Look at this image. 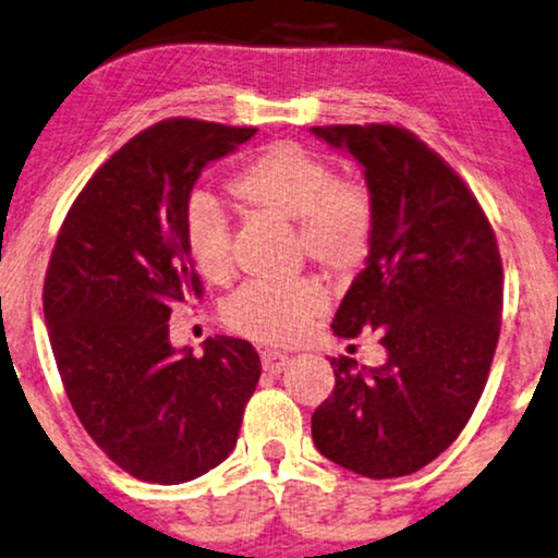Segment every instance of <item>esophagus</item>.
<instances>
[{
  "mask_svg": "<svg viewBox=\"0 0 558 558\" xmlns=\"http://www.w3.org/2000/svg\"><path fill=\"white\" fill-rule=\"evenodd\" d=\"M259 360H263L265 373H272V375L283 373V369L291 365V356L278 352V349H263V352H259Z\"/></svg>",
  "mask_w": 558,
  "mask_h": 558,
  "instance_id": "esophagus-1",
  "label": "esophagus"
}]
</instances>
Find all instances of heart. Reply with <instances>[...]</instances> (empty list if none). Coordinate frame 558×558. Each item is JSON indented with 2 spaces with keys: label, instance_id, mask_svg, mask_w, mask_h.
<instances>
[{
  "label": "heart",
  "instance_id": "obj_1",
  "mask_svg": "<svg viewBox=\"0 0 558 558\" xmlns=\"http://www.w3.org/2000/svg\"><path fill=\"white\" fill-rule=\"evenodd\" d=\"M229 193L250 209L295 221L301 252L331 272L365 263L375 236V202L362 183L339 181L333 168L295 143H272L232 178ZM185 252L198 275L221 283L232 272V236L214 206H191L183 225ZM326 308L314 278L255 280L225 306L234 331L267 344H291Z\"/></svg>",
  "mask_w": 558,
  "mask_h": 558
}]
</instances>
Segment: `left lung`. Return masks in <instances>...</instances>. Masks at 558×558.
Returning a JSON list of instances; mask_svg holds the SVG:
<instances>
[{
	"instance_id": "obj_1",
	"label": "left lung",
	"mask_w": 558,
	"mask_h": 558,
	"mask_svg": "<svg viewBox=\"0 0 558 558\" xmlns=\"http://www.w3.org/2000/svg\"><path fill=\"white\" fill-rule=\"evenodd\" d=\"M314 135L354 155L375 202L367 267L331 329L375 331L388 360L362 369L331 360L333 392L311 434L344 470L405 477L462 434L485 390L500 339V250L470 185L411 130L329 124Z\"/></svg>"
}]
</instances>
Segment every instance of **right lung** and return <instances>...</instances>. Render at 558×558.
<instances>
[{"label":"right lung","mask_w":558,"mask_h":558,"mask_svg":"<svg viewBox=\"0 0 558 558\" xmlns=\"http://www.w3.org/2000/svg\"><path fill=\"white\" fill-rule=\"evenodd\" d=\"M255 128L162 119L124 143L65 214L43 311L65 396L96 447L143 482L181 485L225 462L257 388L244 339L175 352L168 318L204 288L183 225L206 162Z\"/></svg>","instance_id":"add662e5"}]
</instances>
